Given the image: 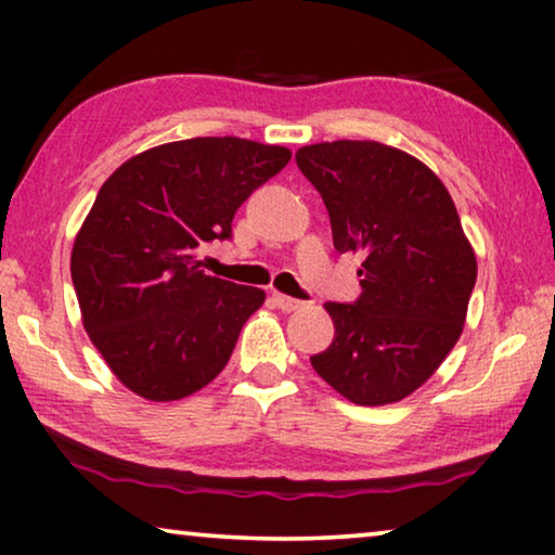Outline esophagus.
I'll return each mask as SVG.
<instances>
[{
	"label": "esophagus",
	"instance_id": "34e87169",
	"mask_svg": "<svg viewBox=\"0 0 555 555\" xmlns=\"http://www.w3.org/2000/svg\"><path fill=\"white\" fill-rule=\"evenodd\" d=\"M272 300H275V306L280 310H285V313H293V310H300L306 302L302 300H295L291 295H283V293H272Z\"/></svg>",
	"mask_w": 555,
	"mask_h": 555
}]
</instances>
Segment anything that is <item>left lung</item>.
Segmentation results:
<instances>
[{"instance_id":"obj_1","label":"left lung","mask_w":555,"mask_h":555,"mask_svg":"<svg viewBox=\"0 0 555 555\" xmlns=\"http://www.w3.org/2000/svg\"><path fill=\"white\" fill-rule=\"evenodd\" d=\"M333 247L361 253V295L325 302L333 344L310 363L348 401L382 406L420 389L457 344L477 262L457 207L420 158L376 141L302 146Z\"/></svg>"}]
</instances>
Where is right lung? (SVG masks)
I'll use <instances>...</instances> for the list:
<instances>
[{"label": "right lung", "instance_id": "1", "mask_svg": "<svg viewBox=\"0 0 555 555\" xmlns=\"http://www.w3.org/2000/svg\"><path fill=\"white\" fill-rule=\"evenodd\" d=\"M287 162L283 146L207 135L143 151L101 186L70 272L90 340L133 393L184 399L227 366L264 293L207 275L196 253L230 240L234 211Z\"/></svg>", "mask_w": 555, "mask_h": 555}]
</instances>
